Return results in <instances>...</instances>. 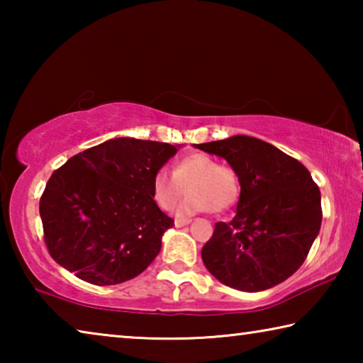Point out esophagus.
I'll return each mask as SVG.
<instances>
[{
  "mask_svg": "<svg viewBox=\"0 0 363 363\" xmlns=\"http://www.w3.org/2000/svg\"><path fill=\"white\" fill-rule=\"evenodd\" d=\"M192 220L190 219H174V225L176 227H184V225H189Z\"/></svg>",
  "mask_w": 363,
  "mask_h": 363,
  "instance_id": "34e87169",
  "label": "esophagus"
}]
</instances>
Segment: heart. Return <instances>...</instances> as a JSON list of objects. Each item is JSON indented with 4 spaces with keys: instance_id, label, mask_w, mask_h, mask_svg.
I'll use <instances>...</instances> for the list:
<instances>
[{
    "instance_id": "heart-1",
    "label": "heart",
    "mask_w": 363,
    "mask_h": 363,
    "mask_svg": "<svg viewBox=\"0 0 363 363\" xmlns=\"http://www.w3.org/2000/svg\"><path fill=\"white\" fill-rule=\"evenodd\" d=\"M189 187V196L181 205V216L195 213H223L235 205L240 184L235 171L219 164L205 153H192L174 164L173 174L168 169L155 171L152 179V196L163 211H173L181 203Z\"/></svg>"
}]
</instances>
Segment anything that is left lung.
<instances>
[{
  "mask_svg": "<svg viewBox=\"0 0 363 363\" xmlns=\"http://www.w3.org/2000/svg\"><path fill=\"white\" fill-rule=\"evenodd\" d=\"M224 158L240 182L230 223H216L201 259L220 284L256 293L281 284L304 262L322 224L320 190L303 163L261 139L195 144Z\"/></svg>",
  "mask_w": 363,
  "mask_h": 363,
  "instance_id": "left-lung-1",
  "label": "left lung"
}]
</instances>
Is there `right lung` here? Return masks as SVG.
<instances>
[{
	"label": "right lung",
	"instance_id": "1",
	"mask_svg": "<svg viewBox=\"0 0 363 363\" xmlns=\"http://www.w3.org/2000/svg\"><path fill=\"white\" fill-rule=\"evenodd\" d=\"M181 145L108 139L54 171L40 200L49 255L88 284L138 277L174 225L152 196V179Z\"/></svg>",
	"mask_w": 363,
	"mask_h": 363
}]
</instances>
